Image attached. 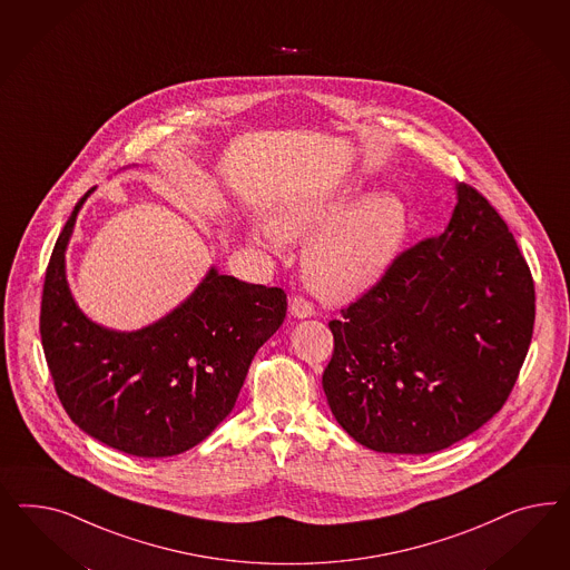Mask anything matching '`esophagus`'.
I'll list each match as a JSON object with an SVG mask.
<instances>
[{"instance_id":"esophagus-1","label":"esophagus","mask_w":570,"mask_h":570,"mask_svg":"<svg viewBox=\"0 0 570 570\" xmlns=\"http://www.w3.org/2000/svg\"><path fill=\"white\" fill-rule=\"evenodd\" d=\"M291 313H293L294 317H313L315 315V307L305 296H293Z\"/></svg>"}]
</instances>
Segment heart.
I'll list each match as a JSON object with an SVG mask.
<instances>
[{
  "instance_id": "heart-1",
  "label": "heart",
  "mask_w": 570,
  "mask_h": 570,
  "mask_svg": "<svg viewBox=\"0 0 570 570\" xmlns=\"http://www.w3.org/2000/svg\"><path fill=\"white\" fill-rule=\"evenodd\" d=\"M348 191H303L274 215V225L257 229V240L279 250L286 240H309L305 276L334 301L353 298L374 286L410 229L405 203L389 191L370 194L346 207Z\"/></svg>"
}]
</instances>
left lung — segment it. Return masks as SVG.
Wrapping results in <instances>:
<instances>
[{
    "mask_svg": "<svg viewBox=\"0 0 570 570\" xmlns=\"http://www.w3.org/2000/svg\"><path fill=\"white\" fill-rule=\"evenodd\" d=\"M533 324L531 269L500 213L462 181L445 232L399 253L330 322V410L374 451H441L503 407Z\"/></svg>",
    "mask_w": 570,
    "mask_h": 570,
    "instance_id": "1",
    "label": "left lung"
}]
</instances>
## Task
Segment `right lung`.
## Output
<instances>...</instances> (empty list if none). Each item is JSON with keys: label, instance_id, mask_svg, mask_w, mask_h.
<instances>
[{"label": "right lung", "instance_id": "add662e5", "mask_svg": "<svg viewBox=\"0 0 570 570\" xmlns=\"http://www.w3.org/2000/svg\"><path fill=\"white\" fill-rule=\"evenodd\" d=\"M89 191L53 244L41 294L39 332L56 395L70 420L108 448L177 455L234 410L255 353L286 317V293L210 269L186 303L148 328L115 332L89 322L65 276V250Z\"/></svg>", "mask_w": 570, "mask_h": 570}]
</instances>
